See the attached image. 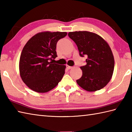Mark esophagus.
<instances>
[{
  "instance_id": "esophagus-1",
  "label": "esophagus",
  "mask_w": 132,
  "mask_h": 132,
  "mask_svg": "<svg viewBox=\"0 0 132 132\" xmlns=\"http://www.w3.org/2000/svg\"><path fill=\"white\" fill-rule=\"evenodd\" d=\"M66 68H67V69H71L72 68V66H70L67 65V66H66Z\"/></svg>"
}]
</instances>
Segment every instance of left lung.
Segmentation results:
<instances>
[{"instance_id": "8db88e82", "label": "left lung", "mask_w": 132, "mask_h": 132, "mask_svg": "<svg viewBox=\"0 0 132 132\" xmlns=\"http://www.w3.org/2000/svg\"><path fill=\"white\" fill-rule=\"evenodd\" d=\"M69 37L77 45L80 57L86 55V64L80 67L82 76L77 83L85 90L93 92L104 87L113 75L114 60L108 43L96 33L72 32Z\"/></svg>"}]
</instances>
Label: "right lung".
Wrapping results in <instances>:
<instances>
[{
	"label": "right lung",
	"mask_w": 132,
	"mask_h": 132,
	"mask_svg": "<svg viewBox=\"0 0 132 132\" xmlns=\"http://www.w3.org/2000/svg\"><path fill=\"white\" fill-rule=\"evenodd\" d=\"M66 32H43L30 38L20 58V75L24 83L33 91L47 92L55 87L64 74L66 66L53 63L59 40Z\"/></svg>",
	"instance_id": "obj_1"
}]
</instances>
